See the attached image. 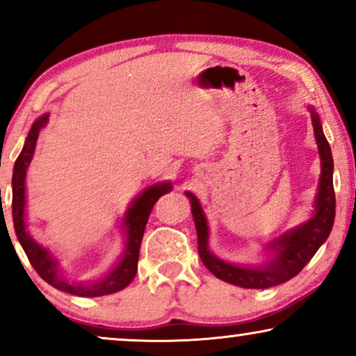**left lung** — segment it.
<instances>
[{
    "label": "left lung",
    "instance_id": "8db88e82",
    "mask_svg": "<svg viewBox=\"0 0 356 356\" xmlns=\"http://www.w3.org/2000/svg\"><path fill=\"white\" fill-rule=\"evenodd\" d=\"M309 111L321 157V178L314 206L316 211L314 216L303 225L284 233L270 243L269 250L274 252V257L266 266H235L213 256L209 251V228L201 204L193 193H186V196L191 199L194 225H196L197 232L199 256H201L204 266L220 280L243 286V289H269V286L280 285L300 274V270L308 264L321 245L327 240L335 218V193L332 181L334 160L327 139L323 133L319 116L311 106Z\"/></svg>",
    "mask_w": 356,
    "mask_h": 356
}]
</instances>
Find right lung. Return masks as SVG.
Wrapping results in <instances>:
<instances>
[{
	"instance_id": "1",
	"label": "right lung",
	"mask_w": 356,
	"mask_h": 356,
	"mask_svg": "<svg viewBox=\"0 0 356 356\" xmlns=\"http://www.w3.org/2000/svg\"><path fill=\"white\" fill-rule=\"evenodd\" d=\"M48 116L43 115L38 118L35 123L32 124L31 131H29L26 144L19 154V157L14 163L13 172V220H14V230H16L17 240L21 243L22 250L37 270V274L42 277L43 280L48 282L51 286L58 290L67 291L71 295L77 296H104L115 293L128 286L133 282L136 272H138V261H139V248L140 241H143L145 225H147L149 216L152 212L154 204L159 201L160 196L165 193L172 191V184L170 183H157L154 186L145 189L136 201L131 204L124 217V227H126V246L124 252L121 256L113 269H111L105 277L100 280L94 282V284H71L66 282L63 277L58 274V262L53 259L50 252L45 248L38 245L33 238L29 235L26 230V173L27 167L31 163L32 155L35 152V144L38 139V133L40 129L48 123Z\"/></svg>"
}]
</instances>
